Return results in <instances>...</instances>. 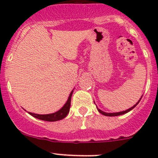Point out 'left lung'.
<instances>
[{"label":"left lung","mask_w":158,"mask_h":158,"mask_svg":"<svg viewBox=\"0 0 158 158\" xmlns=\"http://www.w3.org/2000/svg\"><path fill=\"white\" fill-rule=\"evenodd\" d=\"M141 98H142V97H141ZM141 98H140V100H139V101H138V102L136 103V105H135V106H134L133 107L130 108V109H128V110H126V111H120V112H116V113H106V112H104V111H102V110H100V109H98V111H99V112L101 113V114H104V115H106V116H118V115H121V114H125V113L128 112V111H130L131 110H132V109H133L134 108H135V106H136L137 105H138V103H139V102L141 101Z\"/></svg>","instance_id":"8db88e82"}]
</instances>
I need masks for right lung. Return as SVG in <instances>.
Returning <instances> with one entry per match:
<instances>
[{
    "instance_id": "1",
    "label": "right lung",
    "mask_w": 158,
    "mask_h": 158,
    "mask_svg": "<svg viewBox=\"0 0 158 158\" xmlns=\"http://www.w3.org/2000/svg\"><path fill=\"white\" fill-rule=\"evenodd\" d=\"M73 91H72L69 96V98H68L67 102L64 105V106L61 109L59 110L58 111H56V112L49 114H38L31 112H29V114H31L34 118H36L40 119V120L43 121H47V122H56V121L63 119L65 117H66V115H67L69 111L70 104H71V97L72 95H73Z\"/></svg>"
}]
</instances>
